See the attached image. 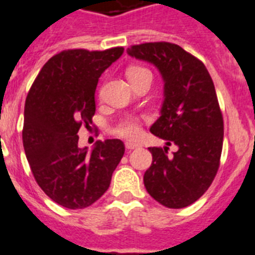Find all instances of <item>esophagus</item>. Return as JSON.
<instances>
[{"label": "esophagus", "mask_w": 255, "mask_h": 255, "mask_svg": "<svg viewBox=\"0 0 255 255\" xmlns=\"http://www.w3.org/2000/svg\"><path fill=\"white\" fill-rule=\"evenodd\" d=\"M139 144L138 143H134V142H126V148L127 150H134V148H138Z\"/></svg>", "instance_id": "esophagus-1"}]
</instances>
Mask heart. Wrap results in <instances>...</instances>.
<instances>
[{"mask_svg": "<svg viewBox=\"0 0 255 255\" xmlns=\"http://www.w3.org/2000/svg\"><path fill=\"white\" fill-rule=\"evenodd\" d=\"M141 73H150V71L146 70L143 67H130L128 68L127 71V76L128 79H132L134 76H138ZM116 132L117 134L119 136L126 137V138H137L139 136V133H141V128H139L138 123L132 118H127L125 121L119 123L118 127L116 128Z\"/></svg>", "mask_w": 255, "mask_h": 255, "instance_id": "obj_1", "label": "heart"}]
</instances>
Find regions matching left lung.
I'll list each match as a JSON object with an SVG mask.
<instances>
[{"mask_svg":"<svg viewBox=\"0 0 255 255\" xmlns=\"http://www.w3.org/2000/svg\"><path fill=\"white\" fill-rule=\"evenodd\" d=\"M127 53L155 66L164 81L160 117L150 130L166 146L148 148L152 164L144 187L165 207H187L203 196L219 170L224 121L215 85L206 66L176 44L144 43ZM170 144L178 150L169 156Z\"/></svg>","mask_w":255,"mask_h":255,"instance_id":"obj_1","label":"left lung"}]
</instances>
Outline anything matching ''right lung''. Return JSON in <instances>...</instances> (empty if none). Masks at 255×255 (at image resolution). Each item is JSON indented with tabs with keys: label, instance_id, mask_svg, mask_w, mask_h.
Returning a JSON list of instances; mask_svg holds the SVG:
<instances>
[{
	"label": "right lung",
	"instance_id": "right-lung-1",
	"mask_svg": "<svg viewBox=\"0 0 255 255\" xmlns=\"http://www.w3.org/2000/svg\"><path fill=\"white\" fill-rule=\"evenodd\" d=\"M122 47L68 49L43 66L26 96L22 143L38 185L52 201L70 210L89 207L111 185L125 155L121 139L79 147L82 125H93L95 90L102 73L122 56Z\"/></svg>",
	"mask_w": 255,
	"mask_h": 255
}]
</instances>
